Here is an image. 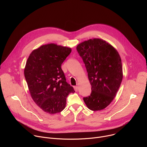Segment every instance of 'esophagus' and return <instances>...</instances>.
<instances>
[{"instance_id":"esophagus-1","label":"esophagus","mask_w":147,"mask_h":147,"mask_svg":"<svg viewBox=\"0 0 147 147\" xmlns=\"http://www.w3.org/2000/svg\"><path fill=\"white\" fill-rule=\"evenodd\" d=\"M74 90L76 91H77L78 90V86H74Z\"/></svg>"}]
</instances>
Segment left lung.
Listing matches in <instances>:
<instances>
[{
	"label": "left lung",
	"mask_w": 147,
	"mask_h": 147,
	"mask_svg": "<svg viewBox=\"0 0 147 147\" xmlns=\"http://www.w3.org/2000/svg\"><path fill=\"white\" fill-rule=\"evenodd\" d=\"M77 51L84 63L91 94L84 98L91 111L107 108L115 97L123 79V67L117 50L107 41L90 39L79 44Z\"/></svg>",
	"instance_id": "obj_1"
}]
</instances>
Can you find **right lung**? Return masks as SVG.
<instances>
[{
	"instance_id": "obj_1",
	"label": "right lung",
	"mask_w": 147,
	"mask_h": 147,
	"mask_svg": "<svg viewBox=\"0 0 147 147\" xmlns=\"http://www.w3.org/2000/svg\"><path fill=\"white\" fill-rule=\"evenodd\" d=\"M71 52L69 47L46 44L34 49L26 61L24 76L31 96L49 114L61 112L66 107L68 95L75 92L61 68Z\"/></svg>"
}]
</instances>
